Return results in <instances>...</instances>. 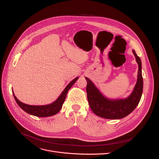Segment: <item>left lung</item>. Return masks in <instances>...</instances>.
<instances>
[{
	"mask_svg": "<svg viewBox=\"0 0 159 159\" xmlns=\"http://www.w3.org/2000/svg\"><path fill=\"white\" fill-rule=\"evenodd\" d=\"M133 52L139 65L138 78L133 93L127 99L117 100L106 99L99 92L97 88H95L92 81L85 78L88 82L86 91L89 107L98 116L109 119H122L131 113L140 102L143 88L141 61L135 51L133 50Z\"/></svg>",
	"mask_w": 159,
	"mask_h": 159,
	"instance_id": "1",
	"label": "left lung"
}]
</instances>
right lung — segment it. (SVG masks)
Here are the masks:
<instances>
[{
	"instance_id": "obj_1",
	"label": "right lung",
	"mask_w": 159,
	"mask_h": 159,
	"mask_svg": "<svg viewBox=\"0 0 159 159\" xmlns=\"http://www.w3.org/2000/svg\"><path fill=\"white\" fill-rule=\"evenodd\" d=\"M78 78H76L74 80H72L71 82L66 86V88L64 89V90L62 91L61 94L60 95V97L57 98V99L55 101L54 103H52V104L50 105H42V106L30 105L23 103L21 102H20L14 95V98L15 99L17 104L19 105V107L28 114L34 115V116L39 117L52 116V115H56L60 111V110L62 107V105H63L65 101L67 93H68V90L71 88V86L74 84V83L77 80H78Z\"/></svg>"
}]
</instances>
